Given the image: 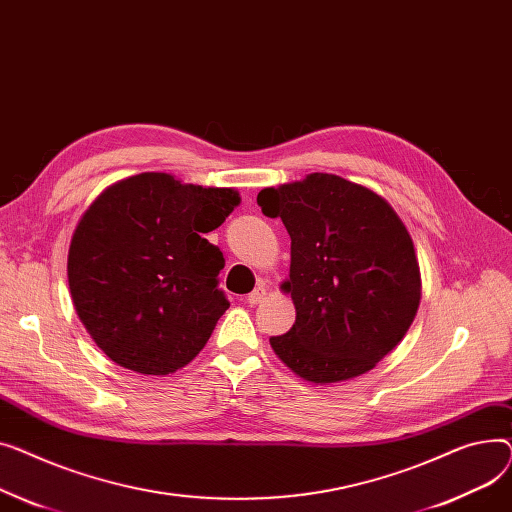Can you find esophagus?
<instances>
[{"mask_svg": "<svg viewBox=\"0 0 512 512\" xmlns=\"http://www.w3.org/2000/svg\"><path fill=\"white\" fill-rule=\"evenodd\" d=\"M264 295H266V289H264V285H258L252 293H248L246 295V302L250 304V306H256V304H260L262 299H264Z\"/></svg>", "mask_w": 512, "mask_h": 512, "instance_id": "1", "label": "esophagus"}]
</instances>
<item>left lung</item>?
<instances>
[{
	"label": "left lung",
	"mask_w": 512,
	"mask_h": 512,
	"mask_svg": "<svg viewBox=\"0 0 512 512\" xmlns=\"http://www.w3.org/2000/svg\"><path fill=\"white\" fill-rule=\"evenodd\" d=\"M262 213L291 237L295 324L270 337L304 380L324 384L372 370L409 330L419 306L413 242L390 204L339 175L264 188Z\"/></svg>",
	"instance_id": "obj_1"
}]
</instances>
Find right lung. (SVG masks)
Listing matches in <instances>:
<instances>
[{
  "instance_id": "right-lung-1",
  "label": "right lung",
  "mask_w": 512,
  "mask_h": 512,
  "mask_svg": "<svg viewBox=\"0 0 512 512\" xmlns=\"http://www.w3.org/2000/svg\"><path fill=\"white\" fill-rule=\"evenodd\" d=\"M239 204L231 188L140 173L107 188L80 219L68 254L76 312L122 368L163 376L184 368L229 308L219 289L217 229Z\"/></svg>"
}]
</instances>
